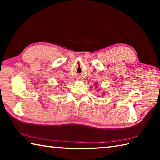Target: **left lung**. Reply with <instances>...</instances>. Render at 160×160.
Masks as SVG:
<instances>
[{
  "instance_id": "1",
  "label": "left lung",
  "mask_w": 160,
  "mask_h": 160,
  "mask_svg": "<svg viewBox=\"0 0 160 160\" xmlns=\"http://www.w3.org/2000/svg\"><path fill=\"white\" fill-rule=\"evenodd\" d=\"M96 87H97V85H96Z\"/></svg>"
}]
</instances>
